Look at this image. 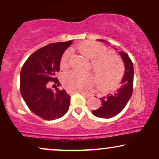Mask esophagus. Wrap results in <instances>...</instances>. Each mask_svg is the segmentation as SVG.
Masks as SVG:
<instances>
[{
  "instance_id": "obj_1",
  "label": "esophagus",
  "mask_w": 159,
  "mask_h": 159,
  "mask_svg": "<svg viewBox=\"0 0 159 159\" xmlns=\"http://www.w3.org/2000/svg\"><path fill=\"white\" fill-rule=\"evenodd\" d=\"M76 93H79L82 94L83 96H86V97H88V96H90V94L87 93H84V92H82V91H79V92H76Z\"/></svg>"
}]
</instances>
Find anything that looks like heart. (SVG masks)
<instances>
[{
	"label": "heart",
	"mask_w": 159,
	"mask_h": 159,
	"mask_svg": "<svg viewBox=\"0 0 159 159\" xmlns=\"http://www.w3.org/2000/svg\"><path fill=\"white\" fill-rule=\"evenodd\" d=\"M77 49L84 57L91 61V68L93 71L96 83L102 90H108L116 87L123 74V64L116 54L107 52V49L100 43L94 41L82 43ZM69 52L63 53L61 60V67L66 68L69 64ZM65 87L72 92L85 91L93 85L94 78L90 73L71 71L63 75Z\"/></svg>",
	"instance_id": "b5f03b06"
}]
</instances>
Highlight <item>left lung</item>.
Segmentation results:
<instances>
[{
    "mask_svg": "<svg viewBox=\"0 0 159 159\" xmlns=\"http://www.w3.org/2000/svg\"><path fill=\"white\" fill-rule=\"evenodd\" d=\"M98 41L108 43L104 39ZM123 59L125 65V74L122 80V86L114 93L108 94L101 98L102 105L96 110H93L94 116L102 118L114 117L120 114L127 105L132 96L133 91V81H134V67L132 62L125 52H118Z\"/></svg>",
    "mask_w": 159,
    "mask_h": 159,
    "instance_id": "1",
    "label": "left lung"
}]
</instances>
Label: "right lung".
Masks as SVG:
<instances>
[{"label":"right lung","mask_w":159,"mask_h":159,"mask_svg":"<svg viewBox=\"0 0 159 159\" xmlns=\"http://www.w3.org/2000/svg\"><path fill=\"white\" fill-rule=\"evenodd\" d=\"M72 40L51 43L38 49L27 58L20 73V92L27 107L36 116L46 120L61 118L68 111L70 96L66 90L53 92L49 81L60 84L55 75L61 60Z\"/></svg>","instance_id":"right-lung-1"}]
</instances>
